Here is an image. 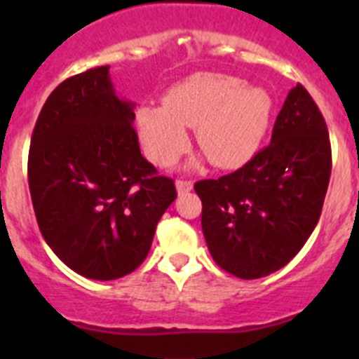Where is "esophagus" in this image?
Returning <instances> with one entry per match:
<instances>
[{
	"mask_svg": "<svg viewBox=\"0 0 359 359\" xmlns=\"http://www.w3.org/2000/svg\"><path fill=\"white\" fill-rule=\"evenodd\" d=\"M192 182H187V180H177L176 182V190H177V194L183 196V194H189L190 190H192Z\"/></svg>",
	"mask_w": 359,
	"mask_h": 359,
	"instance_id": "34e87169",
	"label": "esophagus"
}]
</instances>
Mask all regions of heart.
Returning <instances> with one entry per match:
<instances>
[{"instance_id":"1","label":"heart","mask_w":359,"mask_h":359,"mask_svg":"<svg viewBox=\"0 0 359 359\" xmlns=\"http://www.w3.org/2000/svg\"><path fill=\"white\" fill-rule=\"evenodd\" d=\"M273 97L223 73H196L163 97V107L144 106L136 128L147 156L169 167L189 147L187 128L219 169H239L261 149L273 116Z\"/></svg>"}]
</instances>
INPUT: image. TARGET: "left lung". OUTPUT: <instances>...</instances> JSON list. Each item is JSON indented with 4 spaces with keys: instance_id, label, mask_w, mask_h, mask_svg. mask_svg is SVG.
<instances>
[{
    "instance_id": "obj_1",
    "label": "left lung",
    "mask_w": 359,
    "mask_h": 359,
    "mask_svg": "<svg viewBox=\"0 0 359 359\" xmlns=\"http://www.w3.org/2000/svg\"><path fill=\"white\" fill-rule=\"evenodd\" d=\"M329 177L327 126L306 88L297 84L268 147L236 172L194 185L214 261L246 280L284 268L318 223Z\"/></svg>"
}]
</instances>
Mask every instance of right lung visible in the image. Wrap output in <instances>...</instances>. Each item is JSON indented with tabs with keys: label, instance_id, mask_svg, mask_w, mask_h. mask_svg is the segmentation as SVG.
<instances>
[{
	"label": "right lung",
	"instance_id": "right-lung-1",
	"mask_svg": "<svg viewBox=\"0 0 359 359\" xmlns=\"http://www.w3.org/2000/svg\"><path fill=\"white\" fill-rule=\"evenodd\" d=\"M133 122L135 104L116 95L109 66H98L57 86L32 133L37 224L53 253L86 278L135 271L176 199L172 180L142 156Z\"/></svg>",
	"mask_w": 359,
	"mask_h": 359
}]
</instances>
